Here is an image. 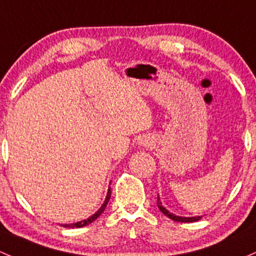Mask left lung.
<instances>
[{"mask_svg":"<svg viewBox=\"0 0 256 256\" xmlns=\"http://www.w3.org/2000/svg\"><path fill=\"white\" fill-rule=\"evenodd\" d=\"M158 208L160 209V212H162L165 216H168V218L174 221H178V222H194V221H198L202 218V216H196V218H181V216H176L171 214V212H168V210L162 206V203L159 202V198H158Z\"/></svg>","mask_w":256,"mask_h":256,"instance_id":"left-lung-1","label":"left lung"}]
</instances>
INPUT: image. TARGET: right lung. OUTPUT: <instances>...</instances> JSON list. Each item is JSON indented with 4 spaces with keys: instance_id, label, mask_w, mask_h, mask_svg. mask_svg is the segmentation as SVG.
I'll return each instance as SVG.
<instances>
[{
    "instance_id": "add662e5",
    "label": "right lung",
    "mask_w": 256,
    "mask_h": 256,
    "mask_svg": "<svg viewBox=\"0 0 256 256\" xmlns=\"http://www.w3.org/2000/svg\"><path fill=\"white\" fill-rule=\"evenodd\" d=\"M110 194H112V190H110V187H109V190H108V193H106V200H104V203H103V206L100 208V210H98V212H96V214H94L92 216H90L88 218H86V220H82V221H80V222H75V224H62V226L63 227H72V228H75V227H76V228H78V227H84V226H87V224H92L94 222V220H96L97 218H100V214H102L103 212H104V209H106V204H108V202H109V199H110Z\"/></svg>"
}]
</instances>
